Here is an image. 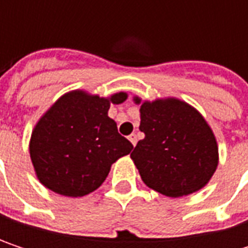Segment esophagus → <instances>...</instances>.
<instances>
[{
	"label": "esophagus",
	"mask_w": 248,
	"mask_h": 248,
	"mask_svg": "<svg viewBox=\"0 0 248 248\" xmlns=\"http://www.w3.org/2000/svg\"><path fill=\"white\" fill-rule=\"evenodd\" d=\"M129 140H130V142H132V145L135 146V145H136V142H138V138H136V135H135V133L129 135Z\"/></svg>",
	"instance_id": "1"
}]
</instances>
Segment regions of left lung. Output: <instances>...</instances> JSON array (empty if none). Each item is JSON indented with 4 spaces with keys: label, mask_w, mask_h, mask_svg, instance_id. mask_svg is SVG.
I'll use <instances>...</instances> for the list:
<instances>
[{
    "label": "left lung",
    "mask_w": 248,
    "mask_h": 248,
    "mask_svg": "<svg viewBox=\"0 0 248 248\" xmlns=\"http://www.w3.org/2000/svg\"><path fill=\"white\" fill-rule=\"evenodd\" d=\"M140 105V132L130 158L142 181L162 195L179 198L204 188L218 167V145L202 115L184 100L168 97Z\"/></svg>",
    "instance_id": "left-lung-1"
}]
</instances>
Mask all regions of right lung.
<instances>
[{"label": "right lung", "instance_id": "1", "mask_svg": "<svg viewBox=\"0 0 248 248\" xmlns=\"http://www.w3.org/2000/svg\"><path fill=\"white\" fill-rule=\"evenodd\" d=\"M126 99L124 92L100 97L73 90L40 118L31 133L30 156L46 188L77 198L105 182L112 164L133 148L108 116L110 103L119 105Z\"/></svg>", "mask_w": 248, "mask_h": 248}]
</instances>
